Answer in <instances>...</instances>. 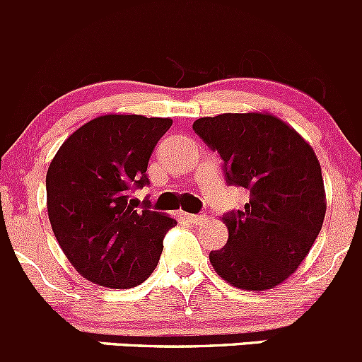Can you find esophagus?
Returning <instances> with one entry per match:
<instances>
[{
  "label": "esophagus",
  "instance_id": "esophagus-1",
  "mask_svg": "<svg viewBox=\"0 0 362 362\" xmlns=\"http://www.w3.org/2000/svg\"><path fill=\"white\" fill-rule=\"evenodd\" d=\"M186 220L189 221V223H202L204 220H206V216H204V214H186Z\"/></svg>",
  "mask_w": 362,
  "mask_h": 362
}]
</instances>
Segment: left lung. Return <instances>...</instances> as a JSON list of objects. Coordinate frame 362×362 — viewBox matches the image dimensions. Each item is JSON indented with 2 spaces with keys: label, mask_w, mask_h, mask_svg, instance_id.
<instances>
[{
  "label": "left lung",
  "mask_w": 362,
  "mask_h": 362,
  "mask_svg": "<svg viewBox=\"0 0 362 362\" xmlns=\"http://www.w3.org/2000/svg\"><path fill=\"white\" fill-rule=\"evenodd\" d=\"M193 130L220 153L228 185L250 192L245 209L221 218L228 241L209 253L218 276L243 291L284 284L324 223L325 189L313 148L269 112L200 117Z\"/></svg>",
  "instance_id": "obj_1"
}]
</instances>
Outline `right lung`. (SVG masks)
Instances as JSON below:
<instances>
[{
  "label": "right lung",
  "instance_id": "obj_1",
  "mask_svg": "<svg viewBox=\"0 0 362 362\" xmlns=\"http://www.w3.org/2000/svg\"><path fill=\"white\" fill-rule=\"evenodd\" d=\"M170 117L105 114L74 132L49 165L47 213L61 250L81 276L107 288L148 280L176 220L132 189L148 185V162Z\"/></svg>",
  "mask_w": 362,
  "mask_h": 362
}]
</instances>
